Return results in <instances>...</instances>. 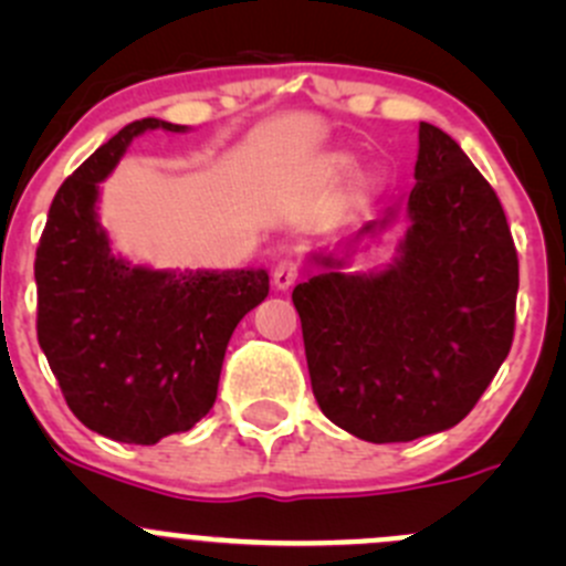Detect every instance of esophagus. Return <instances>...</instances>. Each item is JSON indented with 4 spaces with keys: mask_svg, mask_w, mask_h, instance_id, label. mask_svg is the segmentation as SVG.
I'll use <instances>...</instances> for the list:
<instances>
[{
    "mask_svg": "<svg viewBox=\"0 0 566 566\" xmlns=\"http://www.w3.org/2000/svg\"><path fill=\"white\" fill-rule=\"evenodd\" d=\"M298 262L293 256H284V260H279L273 265V284H276V290H290L295 284V279H298Z\"/></svg>",
    "mask_w": 566,
    "mask_h": 566,
    "instance_id": "esophagus-1",
    "label": "esophagus"
}]
</instances>
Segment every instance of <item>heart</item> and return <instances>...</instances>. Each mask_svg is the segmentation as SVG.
Wrapping results in <instances>:
<instances>
[{"label":"heart","mask_w":566,"mask_h":566,"mask_svg":"<svg viewBox=\"0 0 566 566\" xmlns=\"http://www.w3.org/2000/svg\"><path fill=\"white\" fill-rule=\"evenodd\" d=\"M358 193H367V186H361V188H358Z\"/></svg>","instance_id":"obj_1"}]
</instances>
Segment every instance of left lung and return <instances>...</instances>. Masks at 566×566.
Masks as SVG:
<instances>
[{
    "label": "left lung",
    "instance_id": "8db88e82",
    "mask_svg": "<svg viewBox=\"0 0 566 566\" xmlns=\"http://www.w3.org/2000/svg\"><path fill=\"white\" fill-rule=\"evenodd\" d=\"M413 177L389 268L339 271L369 224L342 243V260L315 256L323 271L293 290L319 410L369 443L460 424L515 336L517 251L493 186L430 123L419 125Z\"/></svg>",
    "mask_w": 566,
    "mask_h": 566
}]
</instances>
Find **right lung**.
Instances as JSON below:
<instances>
[{
    "label": "right lung",
    "mask_w": 566,
    "mask_h": 566,
    "mask_svg": "<svg viewBox=\"0 0 566 566\" xmlns=\"http://www.w3.org/2000/svg\"><path fill=\"white\" fill-rule=\"evenodd\" d=\"M145 117L101 145L56 191L35 254L38 342L67 408L98 436L153 447L213 408L227 342L268 295L265 271H150L114 256L98 182L145 130Z\"/></svg>",
    "instance_id": "right-lung-1"
}]
</instances>
